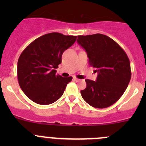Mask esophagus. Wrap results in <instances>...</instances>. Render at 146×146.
<instances>
[{
	"label": "esophagus",
	"mask_w": 146,
	"mask_h": 146,
	"mask_svg": "<svg viewBox=\"0 0 146 146\" xmlns=\"http://www.w3.org/2000/svg\"><path fill=\"white\" fill-rule=\"evenodd\" d=\"M73 80H74L75 81H76V82H78V81H80V80H79L78 78H76V77H74V78H73Z\"/></svg>",
	"instance_id": "34e87169"
}]
</instances>
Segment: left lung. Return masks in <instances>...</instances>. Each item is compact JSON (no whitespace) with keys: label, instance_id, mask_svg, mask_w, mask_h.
Returning <instances> with one entry per match:
<instances>
[{"label":"left lung","instance_id":"left-lung-1","mask_svg":"<svg viewBox=\"0 0 146 146\" xmlns=\"http://www.w3.org/2000/svg\"><path fill=\"white\" fill-rule=\"evenodd\" d=\"M78 43L86 51L89 65L97 69L96 81L86 79L80 91L83 100L95 108H106L119 100L131 77L130 61L115 41L102 34L78 36Z\"/></svg>","mask_w":146,"mask_h":146}]
</instances>
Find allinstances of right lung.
I'll return each instance as SVG.
<instances>
[{"instance_id": "obj_1", "label": "right lung", "mask_w": 146, "mask_h": 146, "mask_svg": "<svg viewBox=\"0 0 146 146\" xmlns=\"http://www.w3.org/2000/svg\"><path fill=\"white\" fill-rule=\"evenodd\" d=\"M77 36L52 32L37 38L26 47L17 61L18 82L24 93L34 102L46 105L58 100L73 78L57 75L65 50Z\"/></svg>"}]
</instances>
